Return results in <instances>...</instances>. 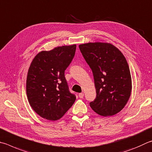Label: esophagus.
Segmentation results:
<instances>
[{
  "mask_svg": "<svg viewBox=\"0 0 152 152\" xmlns=\"http://www.w3.org/2000/svg\"><path fill=\"white\" fill-rule=\"evenodd\" d=\"M78 96H79V97L80 98H82L84 97V93H80L79 94H78Z\"/></svg>",
  "mask_w": 152,
  "mask_h": 152,
  "instance_id": "34e87169",
  "label": "esophagus"
}]
</instances>
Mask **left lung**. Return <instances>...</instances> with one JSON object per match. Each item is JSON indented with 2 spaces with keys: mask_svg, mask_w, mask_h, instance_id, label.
I'll return each instance as SVG.
<instances>
[{
  "mask_svg": "<svg viewBox=\"0 0 152 152\" xmlns=\"http://www.w3.org/2000/svg\"><path fill=\"white\" fill-rule=\"evenodd\" d=\"M92 69L96 98L90 103L92 109L102 116L118 114L128 102L132 92V78L126 58L119 49L107 42L79 45Z\"/></svg>",
  "mask_w": 152,
  "mask_h": 152,
  "instance_id": "8db88e82",
  "label": "left lung"
}]
</instances>
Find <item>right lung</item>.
Returning a JSON list of instances; mask_svg holds the SVG:
<instances>
[{"label":"right lung","instance_id":"1","mask_svg":"<svg viewBox=\"0 0 152 152\" xmlns=\"http://www.w3.org/2000/svg\"><path fill=\"white\" fill-rule=\"evenodd\" d=\"M76 48V45H72L41 51L30 65L26 78L28 100L34 111L45 119H60L76 100L64 76Z\"/></svg>","mask_w":152,"mask_h":152}]
</instances>
